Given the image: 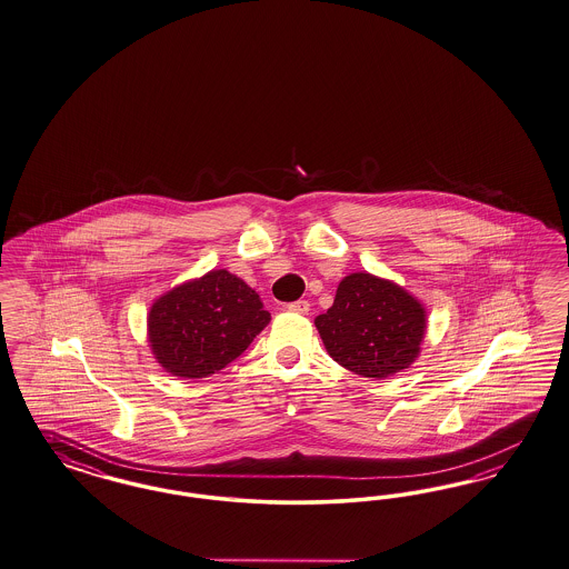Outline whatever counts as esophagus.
<instances>
[{
  "label": "esophagus",
  "instance_id": "1",
  "mask_svg": "<svg viewBox=\"0 0 569 569\" xmlns=\"http://www.w3.org/2000/svg\"><path fill=\"white\" fill-rule=\"evenodd\" d=\"M288 311H292V313L307 315L311 311V302H309V300H296V302H290V305H288Z\"/></svg>",
  "mask_w": 569,
  "mask_h": 569
}]
</instances>
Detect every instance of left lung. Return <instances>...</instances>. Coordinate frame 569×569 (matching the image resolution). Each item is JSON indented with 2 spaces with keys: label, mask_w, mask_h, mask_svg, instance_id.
I'll return each instance as SVG.
<instances>
[{
  "label": "left lung",
  "mask_w": 569,
  "mask_h": 569,
  "mask_svg": "<svg viewBox=\"0 0 569 569\" xmlns=\"http://www.w3.org/2000/svg\"><path fill=\"white\" fill-rule=\"evenodd\" d=\"M333 361L366 378H387L418 357L425 309L403 288L370 273L345 277L328 313L315 319Z\"/></svg>",
  "instance_id": "left-lung-1"
}]
</instances>
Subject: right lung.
Returning a JSON list of instances; mask_svg holds the SVG:
<instances>
[{"label":"right lung","instance_id":"right-lung-1","mask_svg":"<svg viewBox=\"0 0 569 569\" xmlns=\"http://www.w3.org/2000/svg\"><path fill=\"white\" fill-rule=\"evenodd\" d=\"M269 321L254 290L220 269L161 296L149 313V340L166 372L206 378L243 353Z\"/></svg>","mask_w":569,"mask_h":569}]
</instances>
